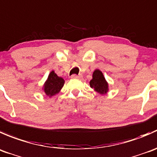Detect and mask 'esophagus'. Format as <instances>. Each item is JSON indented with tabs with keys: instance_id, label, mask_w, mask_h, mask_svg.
I'll return each mask as SVG.
<instances>
[{
	"instance_id": "obj_1",
	"label": "esophagus",
	"mask_w": 157,
	"mask_h": 157,
	"mask_svg": "<svg viewBox=\"0 0 157 157\" xmlns=\"http://www.w3.org/2000/svg\"><path fill=\"white\" fill-rule=\"evenodd\" d=\"M71 78H82V75H75V74H74V75H72V76H71Z\"/></svg>"
}]
</instances>
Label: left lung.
Masks as SVG:
<instances>
[{"label":"left lung","instance_id":"1","mask_svg":"<svg viewBox=\"0 0 157 157\" xmlns=\"http://www.w3.org/2000/svg\"><path fill=\"white\" fill-rule=\"evenodd\" d=\"M93 78L90 81V86L100 94H105L108 90V85L100 70L97 69L94 72Z\"/></svg>","mask_w":157,"mask_h":157}]
</instances>
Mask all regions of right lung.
<instances>
[{"label": "right lung", "instance_id": "add662e5", "mask_svg": "<svg viewBox=\"0 0 157 157\" xmlns=\"http://www.w3.org/2000/svg\"><path fill=\"white\" fill-rule=\"evenodd\" d=\"M64 79L59 77L53 71L50 72L44 85V91L48 96L55 95L64 85Z\"/></svg>", "mask_w": 157, "mask_h": 157}]
</instances>
